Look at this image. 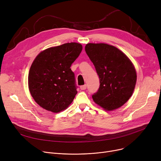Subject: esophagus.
Listing matches in <instances>:
<instances>
[{
	"mask_svg": "<svg viewBox=\"0 0 161 161\" xmlns=\"http://www.w3.org/2000/svg\"><path fill=\"white\" fill-rule=\"evenodd\" d=\"M86 88H87V86L86 85H83V86H80V89L81 90H85V89H86Z\"/></svg>",
	"mask_w": 161,
	"mask_h": 161,
	"instance_id": "obj_1",
	"label": "esophagus"
}]
</instances>
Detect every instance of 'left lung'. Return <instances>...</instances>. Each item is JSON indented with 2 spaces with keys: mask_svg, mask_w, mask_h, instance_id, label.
Listing matches in <instances>:
<instances>
[{
  "mask_svg": "<svg viewBox=\"0 0 161 161\" xmlns=\"http://www.w3.org/2000/svg\"><path fill=\"white\" fill-rule=\"evenodd\" d=\"M86 52L93 63L100 79L94 102L108 111L119 108L132 96L136 83V72L130 59L121 50L106 44L86 46Z\"/></svg>",
  "mask_w": 161,
  "mask_h": 161,
  "instance_id": "1",
  "label": "left lung"
}]
</instances>
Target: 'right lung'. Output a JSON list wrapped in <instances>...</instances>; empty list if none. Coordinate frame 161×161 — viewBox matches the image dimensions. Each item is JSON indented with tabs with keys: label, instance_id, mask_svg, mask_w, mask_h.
Segmentation results:
<instances>
[{
	"label": "right lung",
	"instance_id": "1",
	"mask_svg": "<svg viewBox=\"0 0 161 161\" xmlns=\"http://www.w3.org/2000/svg\"><path fill=\"white\" fill-rule=\"evenodd\" d=\"M81 50L80 44L71 42L47 48L36 56L28 83L31 95L40 106L58 113L72 103L78 91L70 66Z\"/></svg>",
	"mask_w": 161,
	"mask_h": 161
}]
</instances>
